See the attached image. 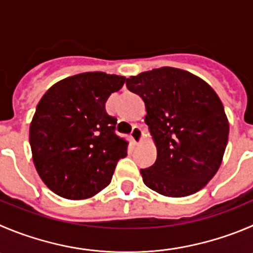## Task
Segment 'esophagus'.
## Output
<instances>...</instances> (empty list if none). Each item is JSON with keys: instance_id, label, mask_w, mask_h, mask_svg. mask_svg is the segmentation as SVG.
Wrapping results in <instances>:
<instances>
[{"instance_id": "1", "label": "esophagus", "mask_w": 253, "mask_h": 253, "mask_svg": "<svg viewBox=\"0 0 253 253\" xmlns=\"http://www.w3.org/2000/svg\"><path fill=\"white\" fill-rule=\"evenodd\" d=\"M142 129L140 128V127L138 126H133V128H132V131H131V134H129V136H131V138H132V141H133L134 143H136V145H138V143L141 142V141H142Z\"/></svg>"}]
</instances>
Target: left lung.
<instances>
[{
    "instance_id": "obj_1",
    "label": "left lung",
    "mask_w": 253,
    "mask_h": 253,
    "mask_svg": "<svg viewBox=\"0 0 253 253\" xmlns=\"http://www.w3.org/2000/svg\"><path fill=\"white\" fill-rule=\"evenodd\" d=\"M126 86L145 102V122L157 147L155 164L141 169L145 185L169 197L204 188L221 166L230 131L216 92L173 67L132 76Z\"/></svg>"
}]
</instances>
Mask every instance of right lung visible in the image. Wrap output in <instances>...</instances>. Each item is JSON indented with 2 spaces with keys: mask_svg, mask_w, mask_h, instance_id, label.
I'll return each mask as SVG.
<instances>
[{
  "mask_svg": "<svg viewBox=\"0 0 253 253\" xmlns=\"http://www.w3.org/2000/svg\"><path fill=\"white\" fill-rule=\"evenodd\" d=\"M126 79L84 72L55 84L39 102L30 126L34 164L47 187L63 198L84 200L110 185L127 142L105 103Z\"/></svg>",
  "mask_w": 253,
  "mask_h": 253,
  "instance_id": "right-lung-1",
  "label": "right lung"
}]
</instances>
